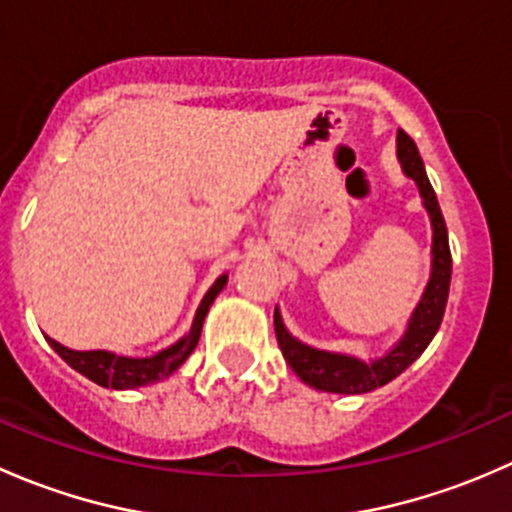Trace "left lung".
I'll return each mask as SVG.
<instances>
[{"instance_id":"8db88e82","label":"left lung","mask_w":512,"mask_h":512,"mask_svg":"<svg viewBox=\"0 0 512 512\" xmlns=\"http://www.w3.org/2000/svg\"><path fill=\"white\" fill-rule=\"evenodd\" d=\"M396 158H399L406 178L416 183L423 208H426L428 220H431V275H428L421 299H418L414 312H411L399 342L386 354L369 361L356 359L352 354L317 349L312 344L302 342V339L289 332L280 307H275V334L282 356L292 366L294 374L317 391L354 396L369 394V391L389 384L391 379H396L401 371L409 369L418 356L426 352V347L436 337L438 327H441L448 302V287H451V247H448L446 220L441 215L436 193L428 183L426 168H423L421 153H418L414 138L406 136L401 128L396 133Z\"/></svg>"}]
</instances>
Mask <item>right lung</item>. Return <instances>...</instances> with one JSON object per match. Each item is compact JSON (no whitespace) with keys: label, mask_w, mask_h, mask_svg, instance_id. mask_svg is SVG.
<instances>
[{"label":"right lung","mask_w":512,"mask_h":512,"mask_svg":"<svg viewBox=\"0 0 512 512\" xmlns=\"http://www.w3.org/2000/svg\"><path fill=\"white\" fill-rule=\"evenodd\" d=\"M225 285H227V272L225 275H220L218 280L213 282V287L205 292L203 302H200L198 309H195V317H193V324H190L188 334H183L178 342L160 349V352L153 356L136 359V356H121V354L106 352V349L76 352V349H69L64 347V344L54 342L51 337H46V342H49V347L54 349V352L59 354L71 369H76L79 374H84L86 379H91L94 384L103 386V389L126 391V389H138V386L156 384V381L168 379L173 371H178L180 366L185 364V359L195 352L200 332H203L205 317H208L215 297L223 292Z\"/></svg>","instance_id":"1"}]
</instances>
